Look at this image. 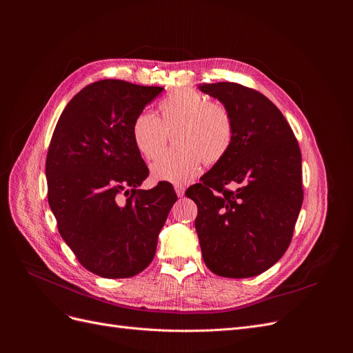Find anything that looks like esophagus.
I'll return each mask as SVG.
<instances>
[{"label":"esophagus","mask_w":353,"mask_h":353,"mask_svg":"<svg viewBox=\"0 0 353 353\" xmlns=\"http://www.w3.org/2000/svg\"><path fill=\"white\" fill-rule=\"evenodd\" d=\"M174 190H176V194H177L179 197H183V196H184V190H186V188L181 186V184H176Z\"/></svg>","instance_id":"esophagus-1"}]
</instances>
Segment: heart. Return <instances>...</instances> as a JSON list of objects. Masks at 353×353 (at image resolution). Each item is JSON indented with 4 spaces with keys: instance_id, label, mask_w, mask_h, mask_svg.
<instances>
[{
    "instance_id": "1",
    "label": "heart",
    "mask_w": 353,
    "mask_h": 353,
    "mask_svg": "<svg viewBox=\"0 0 353 353\" xmlns=\"http://www.w3.org/2000/svg\"><path fill=\"white\" fill-rule=\"evenodd\" d=\"M161 120L148 111L137 114L132 137L140 154L156 159L174 130V145L152 165V176L159 181L188 183L199 173L203 160L214 164L223 159L234 139V121L230 110L213 103L208 96L190 88H179L159 103Z\"/></svg>"
}]
</instances>
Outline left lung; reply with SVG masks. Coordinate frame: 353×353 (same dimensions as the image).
Listing matches in <instances>:
<instances>
[{"instance_id":"1","label":"left lung","mask_w":353,"mask_h":353,"mask_svg":"<svg viewBox=\"0 0 353 353\" xmlns=\"http://www.w3.org/2000/svg\"><path fill=\"white\" fill-rule=\"evenodd\" d=\"M199 90L226 105L234 121L229 153L186 192L200 208L194 226L203 261L223 277L257 276L290 245L303 201L301 148L262 92L236 83Z\"/></svg>"}]
</instances>
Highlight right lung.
<instances>
[{"mask_svg": "<svg viewBox=\"0 0 353 353\" xmlns=\"http://www.w3.org/2000/svg\"><path fill=\"white\" fill-rule=\"evenodd\" d=\"M163 87L100 80L61 113L46 161L48 205L79 262L107 279L152 263L177 196L172 186L140 190L148 169L132 137L137 114Z\"/></svg>", "mask_w": 353, "mask_h": 353, "instance_id": "add662e5", "label": "right lung"}]
</instances>
